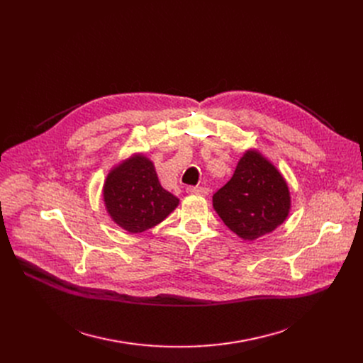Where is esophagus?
Wrapping results in <instances>:
<instances>
[{"instance_id": "34e87169", "label": "esophagus", "mask_w": 363, "mask_h": 363, "mask_svg": "<svg viewBox=\"0 0 363 363\" xmlns=\"http://www.w3.org/2000/svg\"><path fill=\"white\" fill-rule=\"evenodd\" d=\"M188 194H194V196H207L208 194V188L206 186H188L186 188Z\"/></svg>"}]
</instances>
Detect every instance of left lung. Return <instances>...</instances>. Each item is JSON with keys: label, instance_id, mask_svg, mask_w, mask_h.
<instances>
[{"label": "left lung", "instance_id": "obj_1", "mask_svg": "<svg viewBox=\"0 0 363 363\" xmlns=\"http://www.w3.org/2000/svg\"><path fill=\"white\" fill-rule=\"evenodd\" d=\"M223 223L244 241L275 231L291 211L287 181L259 150H245L233 178L213 196Z\"/></svg>", "mask_w": 363, "mask_h": 363}]
</instances>
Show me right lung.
<instances>
[{
    "mask_svg": "<svg viewBox=\"0 0 363 363\" xmlns=\"http://www.w3.org/2000/svg\"><path fill=\"white\" fill-rule=\"evenodd\" d=\"M103 201L111 220L130 234L156 226L179 204V199L160 185L155 163L143 152L110 169L103 185Z\"/></svg>",
    "mask_w": 363,
    "mask_h": 363,
    "instance_id": "right-lung-1",
    "label": "right lung"
}]
</instances>
